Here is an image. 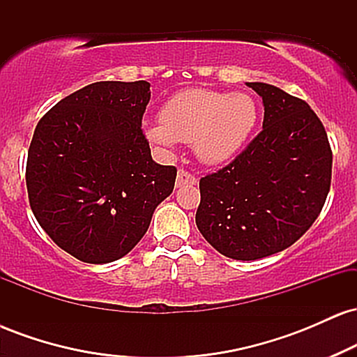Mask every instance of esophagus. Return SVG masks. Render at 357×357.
<instances>
[{"mask_svg": "<svg viewBox=\"0 0 357 357\" xmlns=\"http://www.w3.org/2000/svg\"><path fill=\"white\" fill-rule=\"evenodd\" d=\"M184 184H196V178L191 173H188V171L179 169L178 178H176V186L181 188Z\"/></svg>", "mask_w": 357, "mask_h": 357, "instance_id": "esophagus-1", "label": "esophagus"}]
</instances>
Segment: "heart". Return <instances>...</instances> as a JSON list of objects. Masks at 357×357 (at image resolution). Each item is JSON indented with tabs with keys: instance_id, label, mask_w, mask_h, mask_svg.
<instances>
[{
	"instance_id": "heart-1",
	"label": "heart",
	"mask_w": 357,
	"mask_h": 357,
	"mask_svg": "<svg viewBox=\"0 0 357 357\" xmlns=\"http://www.w3.org/2000/svg\"><path fill=\"white\" fill-rule=\"evenodd\" d=\"M258 121V107L248 93L190 89L178 92L162 105V124H147V139L165 151L178 141L192 142L206 165H221L247 144Z\"/></svg>"
}]
</instances>
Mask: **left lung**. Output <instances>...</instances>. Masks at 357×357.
I'll return each mask as SVG.
<instances>
[{"instance_id": "left-lung-1", "label": "left lung", "mask_w": 357, "mask_h": 357, "mask_svg": "<svg viewBox=\"0 0 357 357\" xmlns=\"http://www.w3.org/2000/svg\"><path fill=\"white\" fill-rule=\"evenodd\" d=\"M264 102V129L235 161L199 181L196 227L221 255L258 260L289 248L317 220L333 151L309 104L275 85L247 82Z\"/></svg>"}]
</instances>
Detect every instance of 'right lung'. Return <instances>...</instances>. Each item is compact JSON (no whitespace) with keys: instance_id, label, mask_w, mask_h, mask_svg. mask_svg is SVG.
Here are the masks:
<instances>
[{"instance_id":"obj_1","label":"right lung","mask_w":357,"mask_h":357,"mask_svg":"<svg viewBox=\"0 0 357 357\" xmlns=\"http://www.w3.org/2000/svg\"><path fill=\"white\" fill-rule=\"evenodd\" d=\"M149 87L96 82L53 105L35 129L26 161L31 211L85 264L127 255L173 192L176 167L153 161L141 129Z\"/></svg>"}]
</instances>
